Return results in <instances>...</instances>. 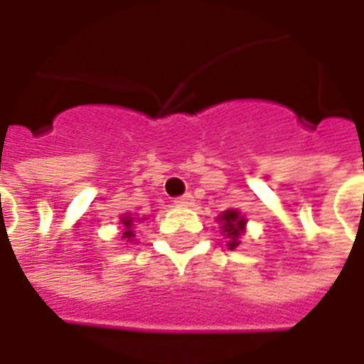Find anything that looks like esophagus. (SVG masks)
Instances as JSON below:
<instances>
[{
	"instance_id": "34e87169",
	"label": "esophagus",
	"mask_w": 364,
	"mask_h": 364,
	"mask_svg": "<svg viewBox=\"0 0 364 364\" xmlns=\"http://www.w3.org/2000/svg\"><path fill=\"white\" fill-rule=\"evenodd\" d=\"M178 206H192L194 204V196L192 194H184V196H178L174 200Z\"/></svg>"
}]
</instances>
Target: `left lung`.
I'll use <instances>...</instances> for the list:
<instances>
[{"mask_svg":"<svg viewBox=\"0 0 364 364\" xmlns=\"http://www.w3.org/2000/svg\"><path fill=\"white\" fill-rule=\"evenodd\" d=\"M217 223L220 225V232L225 237V243L229 249H235L241 245V237L247 232V218L241 215V210L229 208L225 213H220L217 217Z\"/></svg>","mask_w":364,"mask_h":364,"instance_id":"left-lung-1","label":"left lung"}]
</instances>
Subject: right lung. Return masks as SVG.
I'll return each instance as SVG.
<instances>
[{
    "label": "right lung",
    "mask_w": 364,
    "mask_h": 364,
    "mask_svg": "<svg viewBox=\"0 0 364 364\" xmlns=\"http://www.w3.org/2000/svg\"><path fill=\"white\" fill-rule=\"evenodd\" d=\"M146 217H135L132 213H125V215H121L119 218V225H121V239H125L127 243H135V225L137 223H144Z\"/></svg>",
    "instance_id": "obj_1"
}]
</instances>
